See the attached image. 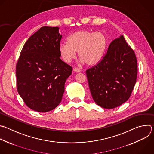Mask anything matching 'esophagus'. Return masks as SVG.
<instances>
[{
  "label": "esophagus",
  "mask_w": 154,
  "mask_h": 154,
  "mask_svg": "<svg viewBox=\"0 0 154 154\" xmlns=\"http://www.w3.org/2000/svg\"><path fill=\"white\" fill-rule=\"evenodd\" d=\"M73 71H74V72H80L81 71L80 69H79V68H74L73 69Z\"/></svg>",
  "instance_id": "1"
}]
</instances>
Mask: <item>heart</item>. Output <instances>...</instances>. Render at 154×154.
<instances>
[{
    "instance_id": "b5f03b06",
    "label": "heart",
    "mask_w": 154,
    "mask_h": 154,
    "mask_svg": "<svg viewBox=\"0 0 154 154\" xmlns=\"http://www.w3.org/2000/svg\"><path fill=\"white\" fill-rule=\"evenodd\" d=\"M108 46V38L102 32L81 29L74 32L68 38V42L60 45L59 51L62 59L69 63L76 56L82 63L92 66L103 59Z\"/></svg>"
}]
</instances>
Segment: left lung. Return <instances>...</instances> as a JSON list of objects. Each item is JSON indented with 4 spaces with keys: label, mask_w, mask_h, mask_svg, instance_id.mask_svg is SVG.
<instances>
[{
    "label": "left lung",
    "mask_w": 154,
    "mask_h": 154,
    "mask_svg": "<svg viewBox=\"0 0 154 154\" xmlns=\"http://www.w3.org/2000/svg\"><path fill=\"white\" fill-rule=\"evenodd\" d=\"M86 74L92 98L100 107L114 109L129 99L136 83L137 62L123 35L111 42L102 60Z\"/></svg>",
    "instance_id": "1"
}]
</instances>
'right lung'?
<instances>
[{
	"label": "right lung",
	"instance_id": "add662e5",
	"mask_svg": "<svg viewBox=\"0 0 154 154\" xmlns=\"http://www.w3.org/2000/svg\"><path fill=\"white\" fill-rule=\"evenodd\" d=\"M59 27L43 26L25 43L16 65L17 91L26 106L46 112L61 102L72 68L64 62Z\"/></svg>",
	"mask_w": 154,
	"mask_h": 154
}]
</instances>
